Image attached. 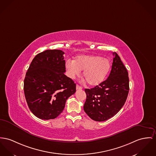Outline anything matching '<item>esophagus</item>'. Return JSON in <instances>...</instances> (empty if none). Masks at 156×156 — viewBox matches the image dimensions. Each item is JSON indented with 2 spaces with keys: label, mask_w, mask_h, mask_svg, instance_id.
Here are the masks:
<instances>
[{
  "label": "esophagus",
  "mask_w": 156,
  "mask_h": 156,
  "mask_svg": "<svg viewBox=\"0 0 156 156\" xmlns=\"http://www.w3.org/2000/svg\"><path fill=\"white\" fill-rule=\"evenodd\" d=\"M82 87L81 86H80L78 84L76 85V90H82Z\"/></svg>",
  "instance_id": "esophagus-1"
}]
</instances>
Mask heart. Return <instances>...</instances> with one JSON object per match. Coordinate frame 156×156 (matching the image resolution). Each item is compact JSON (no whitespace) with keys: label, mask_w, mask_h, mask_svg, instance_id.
<instances>
[{"label":"heart","mask_w":156,"mask_h":156,"mask_svg":"<svg viewBox=\"0 0 156 156\" xmlns=\"http://www.w3.org/2000/svg\"><path fill=\"white\" fill-rule=\"evenodd\" d=\"M111 68L109 59L99 55H80L73 62L67 61L66 69L69 76L74 79L84 70L83 77L91 86H96L104 82Z\"/></svg>","instance_id":"b5f03b06"}]
</instances>
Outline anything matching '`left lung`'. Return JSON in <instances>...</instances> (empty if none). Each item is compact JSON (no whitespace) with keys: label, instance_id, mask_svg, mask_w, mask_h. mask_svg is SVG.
Instances as JSON below:
<instances>
[{"label":"left lung","instance_id":"obj_1","mask_svg":"<svg viewBox=\"0 0 156 156\" xmlns=\"http://www.w3.org/2000/svg\"><path fill=\"white\" fill-rule=\"evenodd\" d=\"M112 69L108 79L90 89H85L83 109L92 119L104 121L116 114L124 106L129 92L128 73L115 52Z\"/></svg>","mask_w":156,"mask_h":156}]
</instances>
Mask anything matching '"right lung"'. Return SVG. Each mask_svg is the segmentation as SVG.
I'll return each instance as SVG.
<instances>
[{
  "label": "right lung",
  "instance_id": "add662e5",
  "mask_svg": "<svg viewBox=\"0 0 156 156\" xmlns=\"http://www.w3.org/2000/svg\"><path fill=\"white\" fill-rule=\"evenodd\" d=\"M64 52L48 50L32 60L24 79L23 90L28 107L40 119L57 118L67 99L76 92V85L67 77Z\"/></svg>",
  "mask_w": 156,
  "mask_h": 156
}]
</instances>
